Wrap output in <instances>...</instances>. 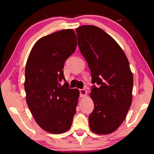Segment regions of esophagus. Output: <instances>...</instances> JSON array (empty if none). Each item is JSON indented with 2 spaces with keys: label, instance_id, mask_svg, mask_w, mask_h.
<instances>
[{
  "label": "esophagus",
  "instance_id": "obj_1",
  "mask_svg": "<svg viewBox=\"0 0 154 154\" xmlns=\"http://www.w3.org/2000/svg\"><path fill=\"white\" fill-rule=\"evenodd\" d=\"M79 94H80V96L82 98H84L85 96L87 95V91L85 89H80L79 90Z\"/></svg>",
  "mask_w": 154,
  "mask_h": 154
}]
</instances>
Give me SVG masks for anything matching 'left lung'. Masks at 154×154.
Listing matches in <instances>:
<instances>
[{"mask_svg": "<svg viewBox=\"0 0 154 154\" xmlns=\"http://www.w3.org/2000/svg\"><path fill=\"white\" fill-rule=\"evenodd\" d=\"M81 53L92 75L90 97L94 109L89 116L90 130L107 134L118 128L131 106L133 76L128 58L118 43L95 26L76 29Z\"/></svg>", "mask_w": 154, "mask_h": 154, "instance_id": "8db88e82", "label": "left lung"}]
</instances>
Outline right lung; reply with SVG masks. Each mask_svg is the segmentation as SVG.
<instances>
[{"label":"right lung","instance_id":"right-lung-1","mask_svg":"<svg viewBox=\"0 0 154 154\" xmlns=\"http://www.w3.org/2000/svg\"><path fill=\"white\" fill-rule=\"evenodd\" d=\"M77 37L71 29L43 36L30 51L25 69L26 103L36 123L52 134L66 132L76 113L79 92L64 80L66 60L74 53Z\"/></svg>","mask_w":154,"mask_h":154}]
</instances>
